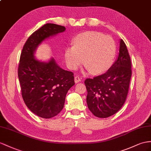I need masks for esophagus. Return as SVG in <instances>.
<instances>
[{
	"instance_id": "obj_1",
	"label": "esophagus",
	"mask_w": 151,
	"mask_h": 151,
	"mask_svg": "<svg viewBox=\"0 0 151 151\" xmlns=\"http://www.w3.org/2000/svg\"><path fill=\"white\" fill-rule=\"evenodd\" d=\"M80 81H81V80H80V77L78 76H76L75 77V83H78V82H80Z\"/></svg>"
}]
</instances>
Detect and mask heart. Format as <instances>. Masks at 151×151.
Listing matches in <instances>:
<instances>
[{
	"label": "heart",
	"mask_w": 151,
	"mask_h": 151,
	"mask_svg": "<svg viewBox=\"0 0 151 151\" xmlns=\"http://www.w3.org/2000/svg\"><path fill=\"white\" fill-rule=\"evenodd\" d=\"M116 53L115 41L110 36L96 31L79 34L73 40V46L65 50L68 67L76 69L83 63L92 74H101L111 66ZM84 58H83V57Z\"/></svg>",
	"instance_id": "b5f03b06"
}]
</instances>
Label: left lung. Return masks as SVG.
I'll use <instances>...</instances> for the list:
<instances>
[{
  "label": "left lung",
  "instance_id": "left-lung-1",
  "mask_svg": "<svg viewBox=\"0 0 151 151\" xmlns=\"http://www.w3.org/2000/svg\"><path fill=\"white\" fill-rule=\"evenodd\" d=\"M131 63L125 42L120 40L117 60L103 75L85 80L88 109L96 117L106 118L121 109L128 92Z\"/></svg>",
  "mask_w": 151,
  "mask_h": 151
}]
</instances>
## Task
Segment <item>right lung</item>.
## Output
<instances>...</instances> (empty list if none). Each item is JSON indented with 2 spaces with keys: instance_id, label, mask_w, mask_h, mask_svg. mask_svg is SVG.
Masks as SVG:
<instances>
[{
  "instance_id": "obj_1",
  "label": "right lung",
  "mask_w": 151,
  "mask_h": 151,
  "mask_svg": "<svg viewBox=\"0 0 151 151\" xmlns=\"http://www.w3.org/2000/svg\"><path fill=\"white\" fill-rule=\"evenodd\" d=\"M65 30L64 26L44 25L28 38L20 55L18 75L22 98L32 112L44 119L55 117L63 110L67 92L75 85L74 76L53 58L42 62L34 53L45 40Z\"/></svg>"
}]
</instances>
